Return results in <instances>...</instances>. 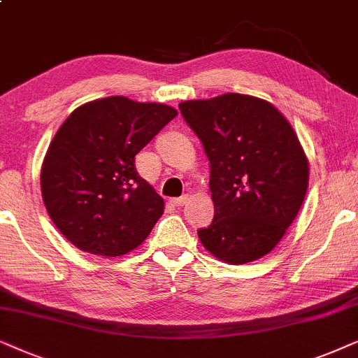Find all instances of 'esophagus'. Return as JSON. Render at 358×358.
Returning a JSON list of instances; mask_svg holds the SVG:
<instances>
[{"label":"esophagus","instance_id":"34e87169","mask_svg":"<svg viewBox=\"0 0 358 358\" xmlns=\"http://www.w3.org/2000/svg\"><path fill=\"white\" fill-rule=\"evenodd\" d=\"M187 201H188V196H187V194H185V196L171 199V204H173V206H185V204H187Z\"/></svg>","mask_w":358,"mask_h":358}]
</instances>
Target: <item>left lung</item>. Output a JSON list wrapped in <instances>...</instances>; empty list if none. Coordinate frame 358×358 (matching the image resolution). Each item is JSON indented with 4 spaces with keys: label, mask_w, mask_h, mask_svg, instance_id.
I'll return each mask as SVG.
<instances>
[{
    "label": "left lung",
    "mask_w": 358,
    "mask_h": 358,
    "mask_svg": "<svg viewBox=\"0 0 358 358\" xmlns=\"http://www.w3.org/2000/svg\"><path fill=\"white\" fill-rule=\"evenodd\" d=\"M209 160L214 219L198 229L219 260L247 264L273 250L294 221L308 189V160L275 106L227 93L180 103Z\"/></svg>",
    "instance_id": "1"
}]
</instances>
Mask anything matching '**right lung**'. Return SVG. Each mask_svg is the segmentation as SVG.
<instances>
[{
    "mask_svg": "<svg viewBox=\"0 0 358 358\" xmlns=\"http://www.w3.org/2000/svg\"><path fill=\"white\" fill-rule=\"evenodd\" d=\"M175 116L166 104L109 96L65 119L47 150L41 188L50 219L75 247L119 257L147 239L164 199L134 159Z\"/></svg>",
    "mask_w": 358,
    "mask_h": 358,
    "instance_id": "obj_1",
    "label": "right lung"
}]
</instances>
